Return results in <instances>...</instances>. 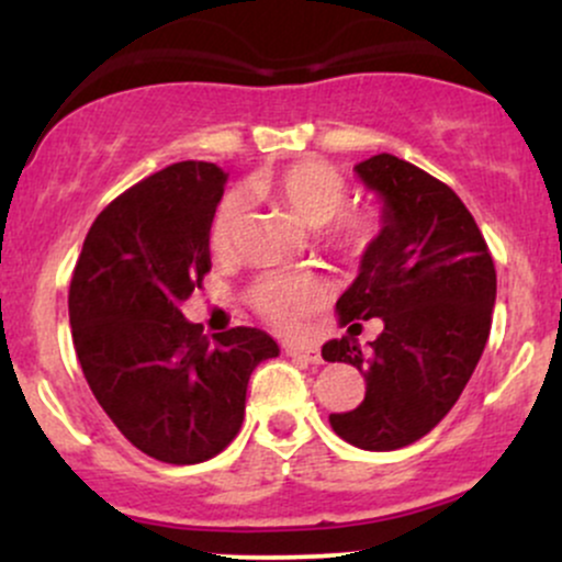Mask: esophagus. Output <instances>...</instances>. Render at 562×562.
Segmentation results:
<instances>
[{"instance_id": "34e87169", "label": "esophagus", "mask_w": 562, "mask_h": 562, "mask_svg": "<svg viewBox=\"0 0 562 562\" xmlns=\"http://www.w3.org/2000/svg\"><path fill=\"white\" fill-rule=\"evenodd\" d=\"M285 353L308 364H322V351L317 346H285Z\"/></svg>"}]
</instances>
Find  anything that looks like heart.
Segmentation results:
<instances>
[{"label":"heart","instance_id":"heart-1","mask_svg":"<svg viewBox=\"0 0 562 562\" xmlns=\"http://www.w3.org/2000/svg\"><path fill=\"white\" fill-rule=\"evenodd\" d=\"M256 198L272 200L293 214L303 227L317 229V240L327 254L359 259L380 240L385 211L378 200L348 203L344 171L319 158H301L274 171H261L250 182ZM243 200L224 195L209 224V248L214 259L235 254L243 232ZM256 314L280 330H293L327 299V288L314 272L261 274L245 293Z\"/></svg>","mask_w":562,"mask_h":562}]
</instances>
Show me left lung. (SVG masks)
Masks as SVG:
<instances>
[{"label": "left lung", "mask_w": 562, "mask_h": 562, "mask_svg": "<svg viewBox=\"0 0 562 562\" xmlns=\"http://www.w3.org/2000/svg\"><path fill=\"white\" fill-rule=\"evenodd\" d=\"M357 173L383 198L385 229L335 312L340 325L380 317L383 333L370 351L348 335L327 340L322 357L353 364L367 383L357 409L330 415L335 434L391 451L434 430L468 385L492 330L496 269L451 187L391 153Z\"/></svg>", "instance_id": "1"}]
</instances>
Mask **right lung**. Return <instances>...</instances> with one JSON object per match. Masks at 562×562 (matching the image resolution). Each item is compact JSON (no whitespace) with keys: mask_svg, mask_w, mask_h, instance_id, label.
Here are the masks:
<instances>
[{"mask_svg":"<svg viewBox=\"0 0 562 562\" xmlns=\"http://www.w3.org/2000/svg\"><path fill=\"white\" fill-rule=\"evenodd\" d=\"M227 173L182 160L111 200L87 232L68 290L83 378L147 457L195 465L237 436L256 364L280 348L259 327L214 338L179 312L211 269L209 224Z\"/></svg>","mask_w":562,"mask_h":562,"instance_id":"right-lung-1","label":"right lung"}]
</instances>
